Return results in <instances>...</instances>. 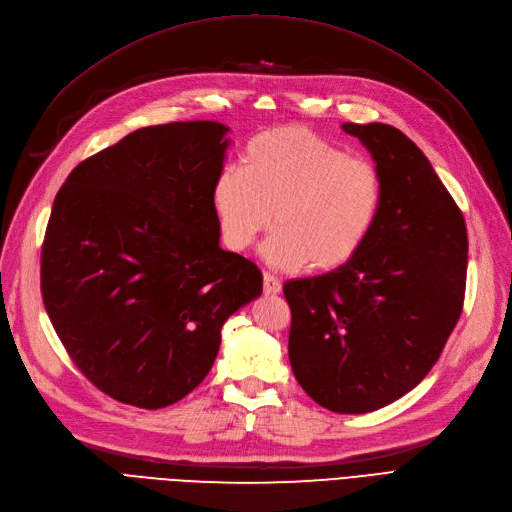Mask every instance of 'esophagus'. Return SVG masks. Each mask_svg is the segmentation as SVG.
Masks as SVG:
<instances>
[{"mask_svg": "<svg viewBox=\"0 0 512 512\" xmlns=\"http://www.w3.org/2000/svg\"><path fill=\"white\" fill-rule=\"evenodd\" d=\"M262 282H265V294H280L282 292V282L277 280L275 275L265 273V277H262Z\"/></svg>", "mask_w": 512, "mask_h": 512, "instance_id": "obj_1", "label": "esophagus"}]
</instances>
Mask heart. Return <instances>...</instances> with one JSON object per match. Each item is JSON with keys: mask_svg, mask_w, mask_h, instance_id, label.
Listing matches in <instances>:
<instances>
[{"mask_svg": "<svg viewBox=\"0 0 512 512\" xmlns=\"http://www.w3.org/2000/svg\"><path fill=\"white\" fill-rule=\"evenodd\" d=\"M213 213L230 250H247L275 220L265 260L294 271L309 262L333 271L350 262L382 205L380 170L305 128L254 136L243 168L228 166L211 190Z\"/></svg>", "mask_w": 512, "mask_h": 512, "instance_id": "heart-1", "label": "heart"}]
</instances>
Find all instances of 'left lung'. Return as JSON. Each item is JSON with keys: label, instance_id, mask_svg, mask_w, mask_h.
<instances>
[{"label": "left lung", "instance_id": "1", "mask_svg": "<svg viewBox=\"0 0 512 512\" xmlns=\"http://www.w3.org/2000/svg\"><path fill=\"white\" fill-rule=\"evenodd\" d=\"M382 177V205L350 262L284 284L288 356L303 391L339 414L410 393L461 316L468 271L463 213L410 138L386 123H344Z\"/></svg>", "mask_w": 512, "mask_h": 512}]
</instances>
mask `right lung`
<instances>
[{
    "label": "right lung",
    "mask_w": 512,
    "mask_h": 512,
    "mask_svg": "<svg viewBox=\"0 0 512 512\" xmlns=\"http://www.w3.org/2000/svg\"><path fill=\"white\" fill-rule=\"evenodd\" d=\"M228 128H141L83 160L55 196L42 301L74 365L121 404L158 410L192 393L224 322L260 297L254 262L220 247L211 190Z\"/></svg>",
    "instance_id": "right-lung-1"
}]
</instances>
